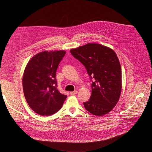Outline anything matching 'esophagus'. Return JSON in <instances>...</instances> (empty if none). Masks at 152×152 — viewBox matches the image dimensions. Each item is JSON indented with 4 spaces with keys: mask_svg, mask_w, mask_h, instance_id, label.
<instances>
[{
    "mask_svg": "<svg viewBox=\"0 0 152 152\" xmlns=\"http://www.w3.org/2000/svg\"><path fill=\"white\" fill-rule=\"evenodd\" d=\"M77 94V90H75V91H74V92H69V94L72 95H76Z\"/></svg>",
    "mask_w": 152,
    "mask_h": 152,
    "instance_id": "obj_1",
    "label": "esophagus"
}]
</instances>
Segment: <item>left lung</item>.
<instances>
[{
  "label": "left lung",
  "instance_id": "left-lung-1",
  "mask_svg": "<svg viewBox=\"0 0 152 152\" xmlns=\"http://www.w3.org/2000/svg\"><path fill=\"white\" fill-rule=\"evenodd\" d=\"M70 53L86 67L92 81V95L84 103L85 108L96 116L108 114L118 102L122 90V70L115 53L97 43L72 49Z\"/></svg>",
  "mask_w": 152,
  "mask_h": 152
}]
</instances>
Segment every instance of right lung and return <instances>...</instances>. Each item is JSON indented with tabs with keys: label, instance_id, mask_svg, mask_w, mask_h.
<instances>
[{
	"label": "right lung",
	"instance_id": "right-lung-1",
	"mask_svg": "<svg viewBox=\"0 0 152 152\" xmlns=\"http://www.w3.org/2000/svg\"><path fill=\"white\" fill-rule=\"evenodd\" d=\"M66 52L50 50L38 53L27 64L23 77L26 102L34 112L49 116L59 110L66 95L57 88L56 71Z\"/></svg>",
	"mask_w": 152,
	"mask_h": 152
}]
</instances>
